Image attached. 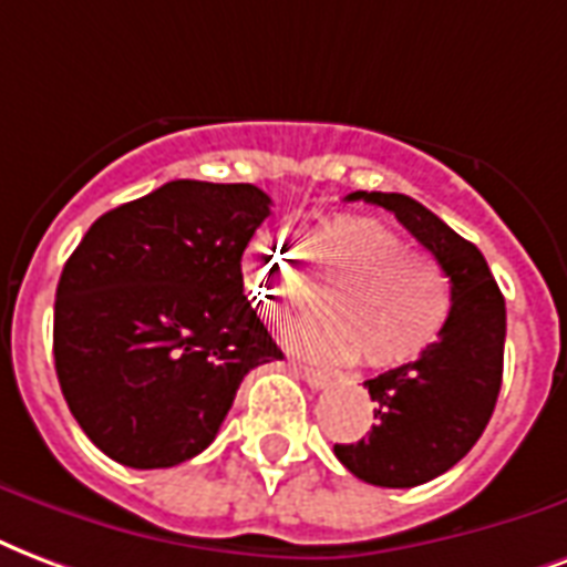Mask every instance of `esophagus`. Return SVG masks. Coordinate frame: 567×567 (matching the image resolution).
<instances>
[{
	"label": "esophagus",
	"instance_id": "esophagus-1",
	"mask_svg": "<svg viewBox=\"0 0 567 567\" xmlns=\"http://www.w3.org/2000/svg\"><path fill=\"white\" fill-rule=\"evenodd\" d=\"M296 373H299L301 380L308 382L310 389H326V385H329V382H331V377H329V373H326V370L305 368V364H299V368H296Z\"/></svg>",
	"mask_w": 567,
	"mask_h": 567
}]
</instances>
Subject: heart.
Returning a JSON list of instances; mask_svg holds the SVG:
<instances>
[{"mask_svg": "<svg viewBox=\"0 0 567 567\" xmlns=\"http://www.w3.org/2000/svg\"><path fill=\"white\" fill-rule=\"evenodd\" d=\"M301 254L322 284H334L329 313L296 322L289 347L319 364H412L436 347L451 317V284L430 257L412 254L385 224L359 215L319 220L301 236ZM250 292L278 319L317 299L313 280L278 236L250 241L241 259Z\"/></svg>", "mask_w": 567, "mask_h": 567, "instance_id": "b5f03b06", "label": "heart"}]
</instances>
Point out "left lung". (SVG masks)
<instances>
[{
    "label": "left lung",
    "instance_id": "left-lung-1",
    "mask_svg": "<svg viewBox=\"0 0 567 567\" xmlns=\"http://www.w3.org/2000/svg\"><path fill=\"white\" fill-rule=\"evenodd\" d=\"M391 215L433 254L451 280V317L436 347L364 382L373 430L334 445L355 478L377 487H419L463 461L487 427L502 385L505 299L481 250L406 194L355 190Z\"/></svg>",
    "mask_w": 567,
    "mask_h": 567
}]
</instances>
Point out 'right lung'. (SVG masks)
<instances>
[{"label":"right lung","instance_id":"obj_1","mask_svg":"<svg viewBox=\"0 0 567 567\" xmlns=\"http://www.w3.org/2000/svg\"><path fill=\"white\" fill-rule=\"evenodd\" d=\"M268 206L257 185L176 178L101 215L68 257L56 377L106 457L134 470L197 457L248 370L284 359L241 278Z\"/></svg>","mask_w":567,"mask_h":567}]
</instances>
